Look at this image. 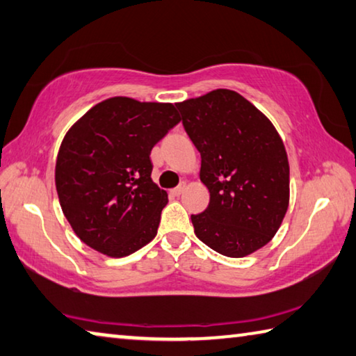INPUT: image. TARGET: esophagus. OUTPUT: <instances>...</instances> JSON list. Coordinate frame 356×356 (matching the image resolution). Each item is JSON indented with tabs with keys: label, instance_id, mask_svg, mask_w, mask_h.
Listing matches in <instances>:
<instances>
[{
	"label": "esophagus",
	"instance_id": "1",
	"mask_svg": "<svg viewBox=\"0 0 356 356\" xmlns=\"http://www.w3.org/2000/svg\"><path fill=\"white\" fill-rule=\"evenodd\" d=\"M186 189V184L184 183H181L179 186H177V188L175 189H172V194L175 195V197H178V195H181L183 194V191Z\"/></svg>",
	"mask_w": 356,
	"mask_h": 356
}]
</instances>
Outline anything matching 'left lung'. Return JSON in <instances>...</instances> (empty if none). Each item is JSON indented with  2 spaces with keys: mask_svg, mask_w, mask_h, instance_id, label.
Masks as SVG:
<instances>
[{
  "mask_svg": "<svg viewBox=\"0 0 356 356\" xmlns=\"http://www.w3.org/2000/svg\"><path fill=\"white\" fill-rule=\"evenodd\" d=\"M200 152L209 204L191 220L197 238L229 258L264 247L289 204V162L269 118L234 90L217 89L177 104Z\"/></svg>",
  "mask_w": 356,
  "mask_h": 356,
  "instance_id": "8db88e82",
  "label": "left lung"
}]
</instances>
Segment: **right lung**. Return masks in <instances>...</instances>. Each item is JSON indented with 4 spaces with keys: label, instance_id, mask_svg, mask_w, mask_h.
I'll return each mask as SVG.
<instances>
[{
    "label": "right lung",
    "instance_id": "add662e5",
    "mask_svg": "<svg viewBox=\"0 0 356 356\" xmlns=\"http://www.w3.org/2000/svg\"><path fill=\"white\" fill-rule=\"evenodd\" d=\"M179 120L170 103L114 97L68 129L56 161V191L84 244L122 258L154 238L168 200L152 179L149 153Z\"/></svg>",
    "mask_w": 356,
    "mask_h": 356
}]
</instances>
